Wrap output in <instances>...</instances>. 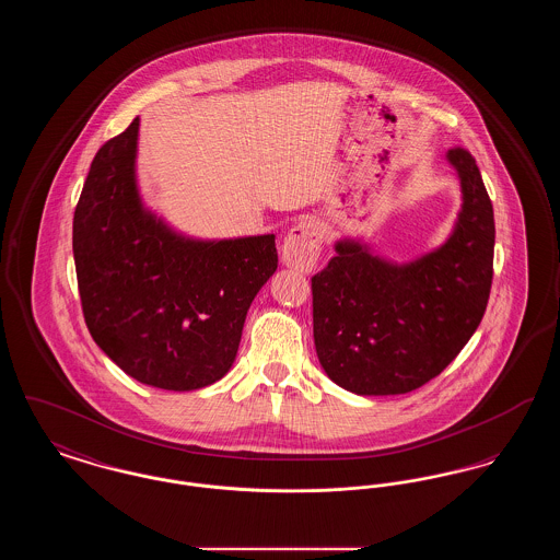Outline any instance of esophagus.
<instances>
[{
    "instance_id": "1",
    "label": "esophagus",
    "mask_w": 560,
    "mask_h": 560,
    "mask_svg": "<svg viewBox=\"0 0 560 560\" xmlns=\"http://www.w3.org/2000/svg\"><path fill=\"white\" fill-rule=\"evenodd\" d=\"M323 229L315 218L295 222L281 245V258L285 267L300 272H311L319 260Z\"/></svg>"
}]
</instances>
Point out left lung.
Wrapping results in <instances>:
<instances>
[{"instance_id":"obj_1","label":"left lung","mask_w":560,"mask_h":560,"mask_svg":"<svg viewBox=\"0 0 560 560\" xmlns=\"http://www.w3.org/2000/svg\"><path fill=\"white\" fill-rule=\"evenodd\" d=\"M447 161L462 208L445 243L409 262L375 256L361 240L336 241L313 281L320 368L361 397L405 395L443 372L477 331L493 279L495 222L475 158Z\"/></svg>"}]
</instances>
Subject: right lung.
Listing matches in <instances>:
<instances>
[{
  "mask_svg": "<svg viewBox=\"0 0 560 560\" xmlns=\"http://www.w3.org/2000/svg\"><path fill=\"white\" fill-rule=\"evenodd\" d=\"M136 117L90 165L73 215L81 308L94 342L133 380L197 390L231 370L252 300L277 270L275 235L192 240L138 190Z\"/></svg>",
  "mask_w": 560,
  "mask_h": 560,
  "instance_id": "obj_1",
  "label": "right lung"
}]
</instances>
